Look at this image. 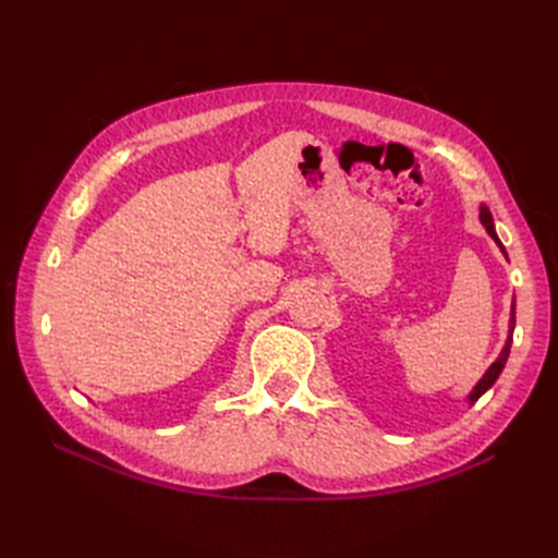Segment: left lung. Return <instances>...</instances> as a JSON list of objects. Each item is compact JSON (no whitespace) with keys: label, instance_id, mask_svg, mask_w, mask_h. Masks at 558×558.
Returning a JSON list of instances; mask_svg holds the SVG:
<instances>
[{"label":"left lung","instance_id":"left-lung-1","mask_svg":"<svg viewBox=\"0 0 558 558\" xmlns=\"http://www.w3.org/2000/svg\"><path fill=\"white\" fill-rule=\"evenodd\" d=\"M480 221H482V226L486 228L488 238H492V240L498 244V248L505 253V246H502V242L498 240L496 228H494V216H492V211H488L486 205H480ZM505 256H508V253H505ZM512 332H514V300H512V310H510V332H508V340H505V347H502V351H500V356L496 359V363L488 365V369L482 375V379H480L475 386H472V391L468 393V404H475V402L488 391V388H492V386L496 384V379L500 377L502 367H505V363H508V356H510Z\"/></svg>","mask_w":558,"mask_h":558}]
</instances>
